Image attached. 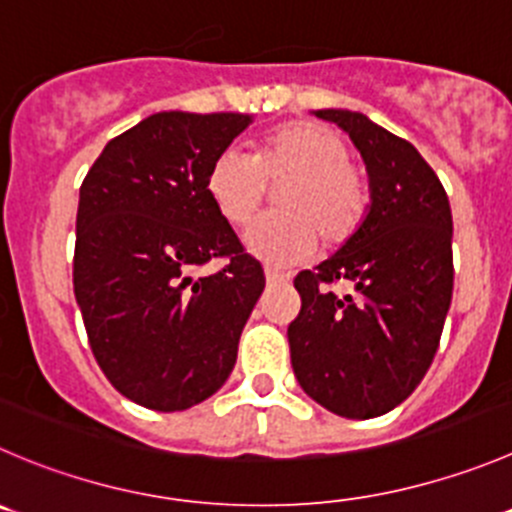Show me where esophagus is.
<instances>
[{"instance_id":"esophagus-1","label":"esophagus","mask_w":512,"mask_h":512,"mask_svg":"<svg viewBox=\"0 0 512 512\" xmlns=\"http://www.w3.org/2000/svg\"><path fill=\"white\" fill-rule=\"evenodd\" d=\"M266 281L269 284H284V281H289V274H284L279 269H266Z\"/></svg>"}]
</instances>
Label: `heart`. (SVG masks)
Here are the masks:
<instances>
[{
	"label": "heart",
	"mask_w": 512,
	"mask_h": 512,
	"mask_svg": "<svg viewBox=\"0 0 512 512\" xmlns=\"http://www.w3.org/2000/svg\"><path fill=\"white\" fill-rule=\"evenodd\" d=\"M344 140L324 125L291 120L276 125L253 145L251 158L228 148L213 158L206 193L218 216L246 228L259 216L269 186H281L279 216L259 221L246 233L253 256L269 264H296L316 243L344 246L362 228L372 193Z\"/></svg>",
	"instance_id": "obj_1"
}]
</instances>
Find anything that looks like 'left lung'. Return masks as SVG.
Masks as SVG:
<instances>
[{
    "instance_id": "1",
    "label": "left lung",
    "mask_w": 512,
    "mask_h": 512,
    "mask_svg": "<svg viewBox=\"0 0 512 512\" xmlns=\"http://www.w3.org/2000/svg\"><path fill=\"white\" fill-rule=\"evenodd\" d=\"M362 153L372 206L332 259L299 271L289 324L301 389L334 415L369 420L405 402L435 359L452 301V213L435 170L405 138L349 110H316ZM339 280L352 295L331 289Z\"/></svg>"
}]
</instances>
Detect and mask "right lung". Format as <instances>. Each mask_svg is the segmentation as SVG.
<instances>
[{"label":"right lung","instance_id":"right-lung-1","mask_svg":"<svg viewBox=\"0 0 512 512\" xmlns=\"http://www.w3.org/2000/svg\"><path fill=\"white\" fill-rule=\"evenodd\" d=\"M241 113H155L105 145L77 206L75 299L97 364L123 397L158 412L223 387L266 286L206 193ZM224 261L216 275L192 271Z\"/></svg>","mask_w":512,"mask_h":512}]
</instances>
